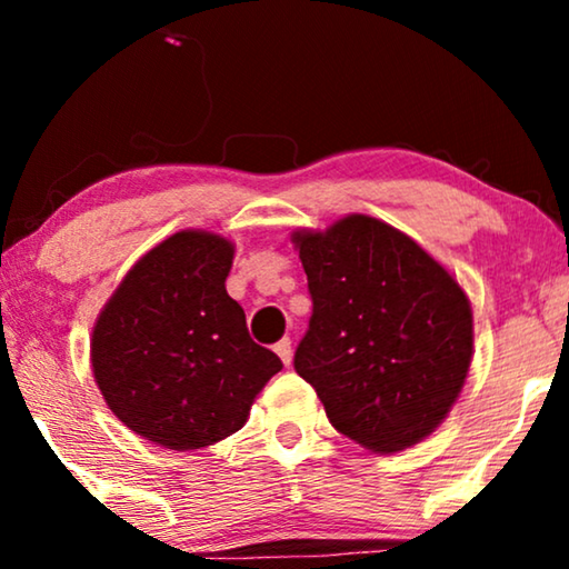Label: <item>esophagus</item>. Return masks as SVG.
Here are the masks:
<instances>
[{
  "label": "esophagus",
  "mask_w": 569,
  "mask_h": 569,
  "mask_svg": "<svg viewBox=\"0 0 569 569\" xmlns=\"http://www.w3.org/2000/svg\"><path fill=\"white\" fill-rule=\"evenodd\" d=\"M274 352L279 355V360H282L287 368H290V365H292V341L287 339V337L279 339L277 345H274Z\"/></svg>",
  "instance_id": "1"
}]
</instances>
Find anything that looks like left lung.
<instances>
[{
  "instance_id": "obj_1",
  "label": "left lung",
  "mask_w": 569,
  "mask_h": 569,
  "mask_svg": "<svg viewBox=\"0 0 569 569\" xmlns=\"http://www.w3.org/2000/svg\"><path fill=\"white\" fill-rule=\"evenodd\" d=\"M292 240L313 300L295 370L349 440L376 453L415 446L446 419L469 372L473 321L461 284L368 214Z\"/></svg>"
}]
</instances>
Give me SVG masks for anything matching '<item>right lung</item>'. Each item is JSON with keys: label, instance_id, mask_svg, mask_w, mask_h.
<instances>
[{"label": "right lung", "instance_id": "right-lung-1", "mask_svg": "<svg viewBox=\"0 0 569 569\" xmlns=\"http://www.w3.org/2000/svg\"><path fill=\"white\" fill-rule=\"evenodd\" d=\"M232 253L214 232H176L129 269L92 329V376L108 409L170 450L238 432L282 370L224 290Z\"/></svg>", "mask_w": 569, "mask_h": 569}]
</instances>
